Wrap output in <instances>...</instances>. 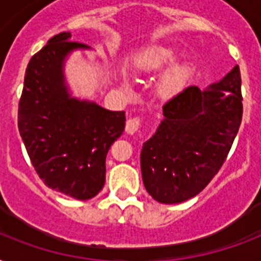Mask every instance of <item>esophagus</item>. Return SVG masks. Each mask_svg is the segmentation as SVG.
Returning a JSON list of instances; mask_svg holds the SVG:
<instances>
[{"instance_id":"1","label":"esophagus","mask_w":261,"mask_h":261,"mask_svg":"<svg viewBox=\"0 0 261 261\" xmlns=\"http://www.w3.org/2000/svg\"><path fill=\"white\" fill-rule=\"evenodd\" d=\"M141 127V119L139 118H131L126 122V133L127 134H135Z\"/></svg>"}]
</instances>
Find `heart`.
<instances>
[{
  "mask_svg": "<svg viewBox=\"0 0 261 261\" xmlns=\"http://www.w3.org/2000/svg\"><path fill=\"white\" fill-rule=\"evenodd\" d=\"M178 57V50L172 46L160 44L147 48L135 61V67L142 74H150L163 70ZM190 75V66L186 63H177L168 69L159 83V93L164 97H171L177 93Z\"/></svg>",
  "mask_w": 261,
  "mask_h": 261,
  "instance_id": "obj_1",
  "label": "heart"
}]
</instances>
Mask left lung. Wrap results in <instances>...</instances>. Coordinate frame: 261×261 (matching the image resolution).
<instances>
[{
	"label": "left lung",
	"mask_w": 261,
	"mask_h": 261,
	"mask_svg": "<svg viewBox=\"0 0 261 261\" xmlns=\"http://www.w3.org/2000/svg\"><path fill=\"white\" fill-rule=\"evenodd\" d=\"M164 120L143 143L145 188L160 203L194 198L225 163L243 119L240 67L204 90L188 87L163 107Z\"/></svg>",
	"instance_id": "obj_1"
}]
</instances>
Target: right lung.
Instances as JSON below:
<instances>
[{
	"mask_svg": "<svg viewBox=\"0 0 261 261\" xmlns=\"http://www.w3.org/2000/svg\"><path fill=\"white\" fill-rule=\"evenodd\" d=\"M70 38V32L55 35L31 58L18 102V131L43 182L88 200L104 187L107 153L124 131L126 115L71 97L63 62L73 50L89 47Z\"/></svg>",
	"mask_w": 261,
	"mask_h": 261,
	"instance_id": "1",
	"label": "right lung"
}]
</instances>
